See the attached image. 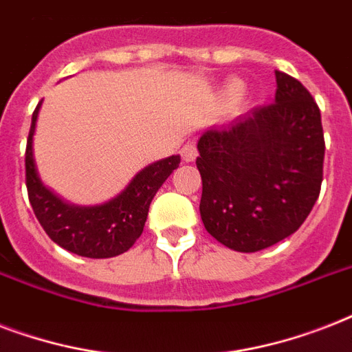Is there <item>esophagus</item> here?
<instances>
[{
    "mask_svg": "<svg viewBox=\"0 0 352 352\" xmlns=\"http://www.w3.org/2000/svg\"><path fill=\"white\" fill-rule=\"evenodd\" d=\"M181 157L184 162H193V160L197 159V148H195V144L193 142L184 144L181 149Z\"/></svg>",
    "mask_w": 352,
    "mask_h": 352,
    "instance_id": "obj_1",
    "label": "esophagus"
}]
</instances>
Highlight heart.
<instances>
[{
    "label": "heart",
    "instance_id": "obj_1",
    "mask_svg": "<svg viewBox=\"0 0 352 352\" xmlns=\"http://www.w3.org/2000/svg\"><path fill=\"white\" fill-rule=\"evenodd\" d=\"M243 93V84H241L239 80H232L228 84L225 85V89H223V98L226 102H234L237 100Z\"/></svg>",
    "mask_w": 352,
    "mask_h": 352
}]
</instances>
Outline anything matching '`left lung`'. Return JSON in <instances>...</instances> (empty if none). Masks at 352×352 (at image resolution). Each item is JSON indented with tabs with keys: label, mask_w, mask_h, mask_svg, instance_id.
Segmentation results:
<instances>
[{
	"label": "left lung",
	"mask_w": 352,
	"mask_h": 352,
	"mask_svg": "<svg viewBox=\"0 0 352 352\" xmlns=\"http://www.w3.org/2000/svg\"><path fill=\"white\" fill-rule=\"evenodd\" d=\"M276 102L210 127L197 142L201 219L235 252H257L294 234L323 181L322 115L311 93L276 71Z\"/></svg>",
	"instance_id": "1"
}]
</instances>
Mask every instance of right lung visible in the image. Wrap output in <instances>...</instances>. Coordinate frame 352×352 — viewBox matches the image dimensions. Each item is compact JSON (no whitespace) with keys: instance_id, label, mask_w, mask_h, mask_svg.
<instances>
[{"instance_id":"1","label":"right lung","mask_w":352,"mask_h":352,"mask_svg":"<svg viewBox=\"0 0 352 352\" xmlns=\"http://www.w3.org/2000/svg\"><path fill=\"white\" fill-rule=\"evenodd\" d=\"M41 102L32 113L25 171L30 206L43 230L56 245L76 256L104 259L127 252L140 237L148 219L149 204L164 181L181 164V155H171L146 166L133 177L117 197L95 206L67 203L43 184L34 160L36 122Z\"/></svg>"}]
</instances>
